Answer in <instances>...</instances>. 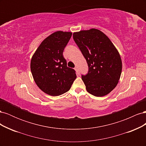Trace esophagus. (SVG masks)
I'll return each instance as SVG.
<instances>
[{
	"label": "esophagus",
	"instance_id": "esophagus-1",
	"mask_svg": "<svg viewBox=\"0 0 146 146\" xmlns=\"http://www.w3.org/2000/svg\"><path fill=\"white\" fill-rule=\"evenodd\" d=\"M74 69L76 70V71L77 72V74H80V72H79V70H78V67H77V66H76V67H75V68H74Z\"/></svg>",
	"mask_w": 146,
	"mask_h": 146
}]
</instances>
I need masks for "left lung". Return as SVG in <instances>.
I'll return each mask as SVG.
<instances>
[{
	"label": "left lung",
	"mask_w": 146,
	"mask_h": 146,
	"mask_svg": "<svg viewBox=\"0 0 146 146\" xmlns=\"http://www.w3.org/2000/svg\"><path fill=\"white\" fill-rule=\"evenodd\" d=\"M73 38L88 65V72L82 76L87 91L96 97L109 94L116 86L122 72L117 50L100 30L91 29L73 33Z\"/></svg>",
	"instance_id": "1"
}]
</instances>
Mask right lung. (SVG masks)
<instances>
[{
	"mask_svg": "<svg viewBox=\"0 0 146 146\" xmlns=\"http://www.w3.org/2000/svg\"><path fill=\"white\" fill-rule=\"evenodd\" d=\"M72 34L62 31L51 34L42 41L31 60L35 83L50 96H58L68 91L77 77L75 70L67 67L63 55Z\"/></svg>",
	"mask_w": 146,
	"mask_h": 146,
	"instance_id": "right-lung-1",
	"label": "right lung"
}]
</instances>
